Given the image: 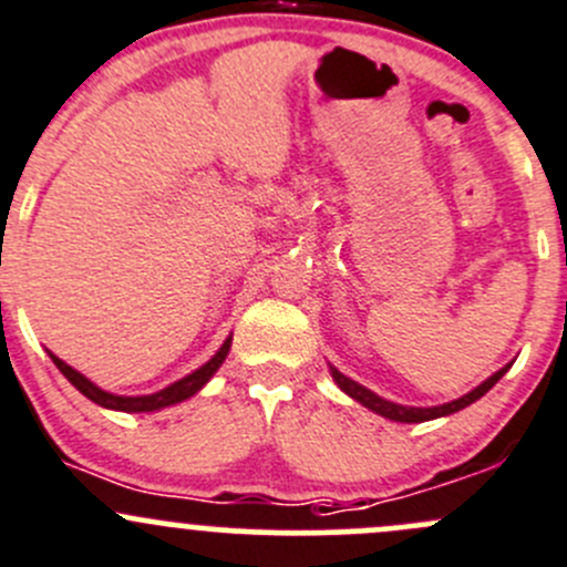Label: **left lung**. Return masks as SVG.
I'll use <instances>...</instances> for the list:
<instances>
[{"label":"left lung","instance_id":"obj_1","mask_svg":"<svg viewBox=\"0 0 567 567\" xmlns=\"http://www.w3.org/2000/svg\"><path fill=\"white\" fill-rule=\"evenodd\" d=\"M507 368H511V364H505V368H502V370H496V373L491 375V379H485L483 384L474 386L472 392L463 394V398H458V400H453V403L431 405V409H416V405H400V403H392V400L379 398V394L370 392L368 386L357 384V381H351V379H348V375H342L337 368H331V379L337 381V386H340L342 392L351 394V398L357 400V403H362L364 409L375 411V414L386 416V420H392V422H427V420H439V416L455 414V411H461V409H466V405H472L474 400L483 398V394L488 392L491 386H494L496 381H499L502 375L507 373Z\"/></svg>","mask_w":567,"mask_h":567}]
</instances>
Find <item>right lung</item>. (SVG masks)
<instances>
[{"mask_svg": "<svg viewBox=\"0 0 567 567\" xmlns=\"http://www.w3.org/2000/svg\"><path fill=\"white\" fill-rule=\"evenodd\" d=\"M227 351H230V337L225 340V346L219 348V351L214 353V357L208 359V362L203 364L199 370H194V373H188L186 379L175 381V384L164 386L162 392H153V394H140V398H125V394H112L106 390H101V386H95L93 381L84 379L79 370H73L71 364L62 362L60 357H54V353H49L51 362L56 364V370H60L62 375H65L68 381H71L73 386H76L79 392L84 394V398H90L93 403L104 405V409H114V411H131V414H142V411H158V409H167V405H175L181 403V400L192 398V394H197L203 390L205 384L210 381V375L216 373V370L221 368V362H225Z\"/></svg>", "mask_w": 567, "mask_h": 567, "instance_id": "1", "label": "right lung"}]
</instances>
